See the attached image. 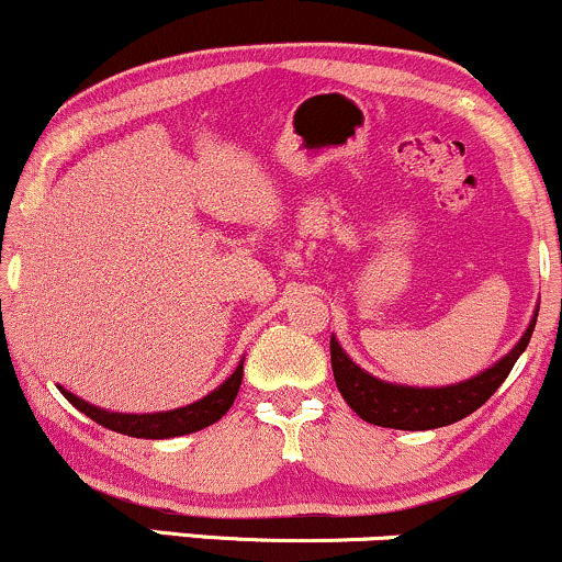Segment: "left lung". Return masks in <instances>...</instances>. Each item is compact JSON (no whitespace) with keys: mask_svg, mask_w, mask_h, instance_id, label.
Returning a JSON list of instances; mask_svg holds the SVG:
<instances>
[{"mask_svg":"<svg viewBox=\"0 0 562 562\" xmlns=\"http://www.w3.org/2000/svg\"><path fill=\"white\" fill-rule=\"evenodd\" d=\"M539 314V308H537ZM537 314H533L531 325L526 327L524 338L515 344L507 357L483 370L481 375L462 380L454 385H441V389H415V385H398L385 383L362 367L353 364L348 353L340 348L335 338H330V362L333 375L338 383L340 396L346 404L357 412L359 417L380 428H396V430H430L443 428L462 417L473 415L479 406L492 398V393L505 383L520 353L526 351L528 340H531L533 325H537Z\"/></svg>","mask_w":562,"mask_h":562,"instance_id":"obj_1","label":"left lung"}]
</instances>
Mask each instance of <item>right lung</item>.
Here are the masks:
<instances>
[{
    "instance_id": "1",
    "label": "right lung",
    "mask_w": 562,
    "mask_h": 562,
    "mask_svg": "<svg viewBox=\"0 0 562 562\" xmlns=\"http://www.w3.org/2000/svg\"><path fill=\"white\" fill-rule=\"evenodd\" d=\"M243 383V362L237 364V370L224 380L218 389H214L209 396L198 398V402L179 406V409L169 412H153V415H124V412H108L100 409V406L83 402V398L76 396L66 389H60L63 396L68 398L76 409L83 412L89 420L100 423L102 428L115 430V434L134 436V438H173V436H187L195 434V430L209 428L216 420H222L227 415V409L235 402L237 391H240Z\"/></svg>"
}]
</instances>
